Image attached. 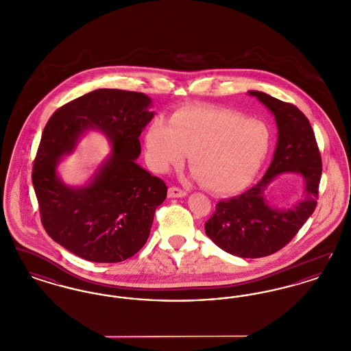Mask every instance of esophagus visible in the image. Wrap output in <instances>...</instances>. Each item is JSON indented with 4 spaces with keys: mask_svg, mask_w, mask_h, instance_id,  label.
<instances>
[{
    "mask_svg": "<svg viewBox=\"0 0 351 351\" xmlns=\"http://www.w3.org/2000/svg\"><path fill=\"white\" fill-rule=\"evenodd\" d=\"M186 196V192L178 188V186H169L168 188V197H184Z\"/></svg>",
    "mask_w": 351,
    "mask_h": 351,
    "instance_id": "1",
    "label": "esophagus"
}]
</instances>
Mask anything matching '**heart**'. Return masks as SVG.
Instances as JSON below:
<instances>
[{"label":"heart","instance_id":"heart-1","mask_svg":"<svg viewBox=\"0 0 351 351\" xmlns=\"http://www.w3.org/2000/svg\"><path fill=\"white\" fill-rule=\"evenodd\" d=\"M271 145L266 122L205 106L179 110L169 123L155 118L145 135L147 160L155 171L180 166L186 152L192 172L216 193L245 189L263 167Z\"/></svg>","mask_w":351,"mask_h":351}]
</instances>
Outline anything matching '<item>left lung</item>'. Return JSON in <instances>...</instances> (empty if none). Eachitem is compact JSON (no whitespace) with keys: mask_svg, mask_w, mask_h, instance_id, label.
<instances>
[{"mask_svg":"<svg viewBox=\"0 0 351 351\" xmlns=\"http://www.w3.org/2000/svg\"><path fill=\"white\" fill-rule=\"evenodd\" d=\"M249 95L275 116L279 138L274 159L259 183L218 202L216 212L205 222V233L232 255L262 258L283 249L315 212L322 162L313 129L301 110L263 92L250 90ZM288 171L304 178V196L292 208H272L264 191L274 177Z\"/></svg>","mask_w":351,"mask_h":351,"instance_id":"obj_1","label":"left lung"}]
</instances>
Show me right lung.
I'll return each mask as SVG.
<instances>
[{"label":"right lung","instance_id":"1","mask_svg":"<svg viewBox=\"0 0 351 351\" xmlns=\"http://www.w3.org/2000/svg\"><path fill=\"white\" fill-rule=\"evenodd\" d=\"M150 105L143 93L96 89L59 108L43 130L32 175L40 219L56 243L83 259L117 263L133 256L166 200V183L135 163L139 135L154 117ZM86 130L105 133L114 151L89 186L72 189L56 167Z\"/></svg>","mask_w":351,"mask_h":351}]
</instances>
